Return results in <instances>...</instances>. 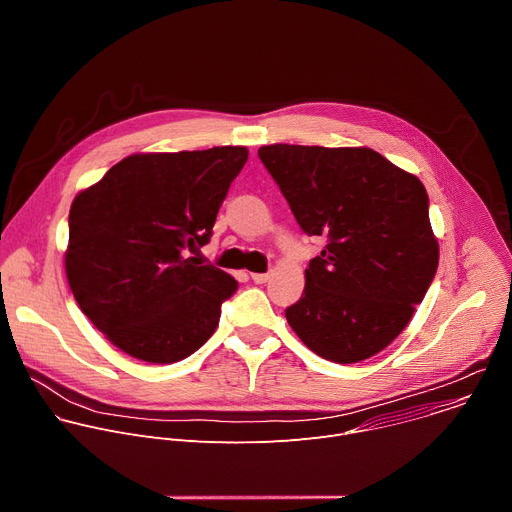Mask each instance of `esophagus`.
I'll use <instances>...</instances> for the list:
<instances>
[{
    "mask_svg": "<svg viewBox=\"0 0 512 512\" xmlns=\"http://www.w3.org/2000/svg\"><path fill=\"white\" fill-rule=\"evenodd\" d=\"M269 273H251V279L255 281V283H267L269 281Z\"/></svg>",
    "mask_w": 512,
    "mask_h": 512,
    "instance_id": "1",
    "label": "esophagus"
}]
</instances>
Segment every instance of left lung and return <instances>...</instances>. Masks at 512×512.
I'll use <instances>...</instances> for the list:
<instances>
[{
  "mask_svg": "<svg viewBox=\"0 0 512 512\" xmlns=\"http://www.w3.org/2000/svg\"><path fill=\"white\" fill-rule=\"evenodd\" d=\"M259 158L298 225L328 245L285 318L318 356L350 364L387 348L440 261L421 180L371 148L273 143Z\"/></svg>",
  "mask_w": 512,
  "mask_h": 512,
  "instance_id": "1",
  "label": "left lung"
}]
</instances>
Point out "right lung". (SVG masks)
Masks as SVG:
<instances>
[{"label": "right lung", "mask_w": 512, "mask_h": 512, "mask_svg": "<svg viewBox=\"0 0 512 512\" xmlns=\"http://www.w3.org/2000/svg\"><path fill=\"white\" fill-rule=\"evenodd\" d=\"M247 158L243 145L133 154L72 200L64 253L70 291L125 354L170 364L214 334L237 281L186 251L210 241Z\"/></svg>", "instance_id": "1"}]
</instances>
